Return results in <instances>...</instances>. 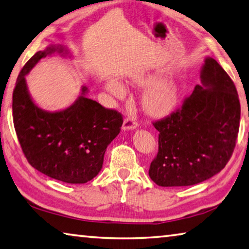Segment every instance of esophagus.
Listing matches in <instances>:
<instances>
[{"label":"esophagus","mask_w":249,"mask_h":249,"mask_svg":"<svg viewBox=\"0 0 249 249\" xmlns=\"http://www.w3.org/2000/svg\"><path fill=\"white\" fill-rule=\"evenodd\" d=\"M137 127V122L136 120L134 119V117H126L124 120V123H123V129L124 130H128V129H135Z\"/></svg>","instance_id":"34e87169"}]
</instances>
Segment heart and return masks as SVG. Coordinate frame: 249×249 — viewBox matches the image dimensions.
<instances>
[{"label":"heart","mask_w":249,"mask_h":249,"mask_svg":"<svg viewBox=\"0 0 249 249\" xmlns=\"http://www.w3.org/2000/svg\"><path fill=\"white\" fill-rule=\"evenodd\" d=\"M107 90L116 96L123 99L126 95V89L123 84L112 80L107 84ZM177 101V92L171 84H160L149 92L146 98V105L153 112H165L174 107Z\"/></svg>","instance_id":"heart-1"}]
</instances>
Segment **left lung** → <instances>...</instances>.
I'll return each instance as SVG.
<instances>
[{"label": "left lung", "mask_w": 249, "mask_h": 249, "mask_svg": "<svg viewBox=\"0 0 249 249\" xmlns=\"http://www.w3.org/2000/svg\"><path fill=\"white\" fill-rule=\"evenodd\" d=\"M201 86L181 107L155 122L158 154L149 177L160 187H185L212 178L229 162L237 140L241 104L235 84L215 59L206 57Z\"/></svg>", "instance_id": "8db88e82"}]
</instances>
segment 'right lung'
<instances>
[{
    "label": "right lung",
    "mask_w": 249,
    "mask_h": 249,
    "mask_svg": "<svg viewBox=\"0 0 249 249\" xmlns=\"http://www.w3.org/2000/svg\"><path fill=\"white\" fill-rule=\"evenodd\" d=\"M57 53L69 56L64 46L37 52L18 74L13 92V122L25 157L41 174L66 183H86L102 169L104 154L120 134L123 117L87 98L88 88L69 107L49 112L29 94L26 78L40 59Z\"/></svg>",
    "instance_id": "right-lung-1"
}]
</instances>
